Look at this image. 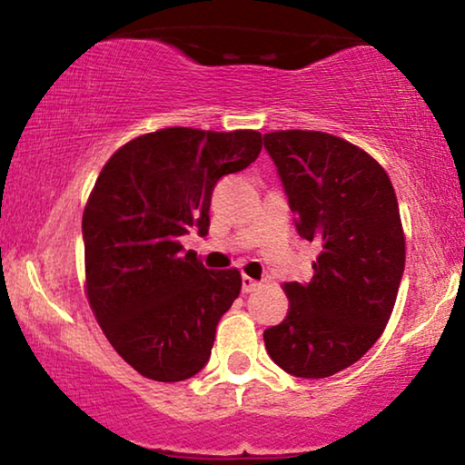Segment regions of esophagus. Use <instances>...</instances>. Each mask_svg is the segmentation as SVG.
<instances>
[{
  "label": "esophagus",
  "mask_w": 465,
  "mask_h": 465,
  "mask_svg": "<svg viewBox=\"0 0 465 465\" xmlns=\"http://www.w3.org/2000/svg\"><path fill=\"white\" fill-rule=\"evenodd\" d=\"M241 288H243L245 294H250V292H256V290L260 288V282H256V279L243 275V277H241Z\"/></svg>",
  "instance_id": "1"
}]
</instances>
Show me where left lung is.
I'll return each instance as SVG.
<instances>
[{
    "label": "left lung",
    "instance_id": "1",
    "mask_svg": "<svg viewBox=\"0 0 465 465\" xmlns=\"http://www.w3.org/2000/svg\"><path fill=\"white\" fill-rule=\"evenodd\" d=\"M296 231L320 243L309 283H285L290 309L264 330L272 361L302 379L355 364L383 334L404 272V231L385 169L322 131L264 135Z\"/></svg>",
    "mask_w": 465,
    "mask_h": 465
}]
</instances>
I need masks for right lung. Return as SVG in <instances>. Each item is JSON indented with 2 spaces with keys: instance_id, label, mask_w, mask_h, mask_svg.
Returning <instances> with one entry per match:
<instances>
[{
  "instance_id": "add662e5",
  "label": "right lung",
  "mask_w": 465,
  "mask_h": 465,
  "mask_svg": "<svg viewBox=\"0 0 465 465\" xmlns=\"http://www.w3.org/2000/svg\"><path fill=\"white\" fill-rule=\"evenodd\" d=\"M260 150L258 131L171 126L131 139L101 169L82 215L86 296L142 377L175 383L207 364L241 272L205 269L180 239L193 226L207 234L215 183Z\"/></svg>"
}]
</instances>
